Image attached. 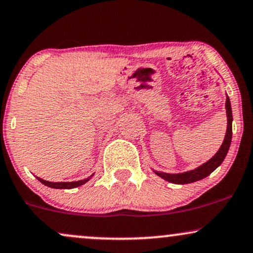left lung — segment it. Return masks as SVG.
Returning a JSON list of instances; mask_svg holds the SVG:
<instances>
[{
    "label": "left lung",
    "instance_id": "8db88e82",
    "mask_svg": "<svg viewBox=\"0 0 253 253\" xmlns=\"http://www.w3.org/2000/svg\"><path fill=\"white\" fill-rule=\"evenodd\" d=\"M226 114H227V129H226V135L223 141V145L220 146L219 151L215 153V156L210 159L208 163H205L204 165L199 166L196 169L192 171H188L185 173H178V174H169V173H163V172H156L157 175H159L160 178L165 179V180L173 182V184H190V182H194L198 180H202V179L206 178V176L211 174L217 167L223 163L225 157H226L227 152H229L230 145H231V139H232V109H231V102L229 97H226Z\"/></svg>",
    "mask_w": 253,
    "mask_h": 253
}]
</instances>
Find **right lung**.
Listing matches in <instances>:
<instances>
[{
	"label": "right lung",
	"mask_w": 253,
	"mask_h": 253,
	"mask_svg": "<svg viewBox=\"0 0 253 253\" xmlns=\"http://www.w3.org/2000/svg\"><path fill=\"white\" fill-rule=\"evenodd\" d=\"M93 174L89 176V178L87 179H84V180H79V181H72V182H51V181H47V180H43V179L39 178L38 179L40 181L42 182V184L45 185V186L48 187H51V188H66V190H68V188H74V187H78V186H81V185H84V182H87L89 180L90 178H92Z\"/></svg>",
	"instance_id": "1"
}]
</instances>
